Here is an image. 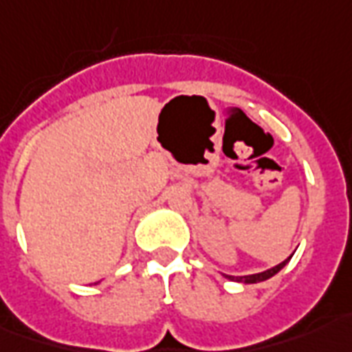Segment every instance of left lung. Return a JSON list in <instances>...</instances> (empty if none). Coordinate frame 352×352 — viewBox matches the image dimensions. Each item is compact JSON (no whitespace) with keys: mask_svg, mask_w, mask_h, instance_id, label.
<instances>
[{"mask_svg":"<svg viewBox=\"0 0 352 352\" xmlns=\"http://www.w3.org/2000/svg\"><path fill=\"white\" fill-rule=\"evenodd\" d=\"M291 261V257L285 258L283 263H279L278 266H274L270 270H264L261 274H251V276H240V278H234V276H225V278L232 279V281H240V283H258V281H266V279H270L272 276H276L281 268H283L285 264Z\"/></svg>","mask_w":352,"mask_h":352,"instance_id":"1","label":"left lung"}]
</instances>
